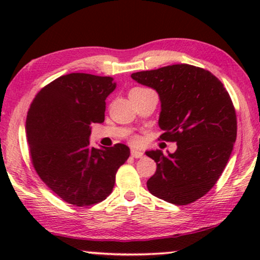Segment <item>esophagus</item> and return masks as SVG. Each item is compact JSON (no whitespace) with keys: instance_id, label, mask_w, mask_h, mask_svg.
Instances as JSON below:
<instances>
[{"instance_id":"1","label":"esophagus","mask_w":260,"mask_h":260,"mask_svg":"<svg viewBox=\"0 0 260 260\" xmlns=\"http://www.w3.org/2000/svg\"><path fill=\"white\" fill-rule=\"evenodd\" d=\"M143 155L144 154L141 150H136V149H133V150H131V156L135 158H142L143 157Z\"/></svg>"}]
</instances>
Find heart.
<instances>
[{"label": "heart", "mask_w": 260, "mask_h": 260, "mask_svg": "<svg viewBox=\"0 0 260 260\" xmlns=\"http://www.w3.org/2000/svg\"><path fill=\"white\" fill-rule=\"evenodd\" d=\"M143 90H147V88H144V87H134L133 90H131L130 92H135V91H143ZM131 142H133V143H138V142H140V137L138 136H131Z\"/></svg>", "instance_id": "obj_1"}]
</instances>
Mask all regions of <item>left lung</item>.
<instances>
[{"label": "left lung", "mask_w": 260, "mask_h": 260, "mask_svg": "<svg viewBox=\"0 0 260 260\" xmlns=\"http://www.w3.org/2000/svg\"><path fill=\"white\" fill-rule=\"evenodd\" d=\"M157 91L161 101L158 140L176 142L174 154L147 151L156 172L149 191L176 206L188 205L214 187L237 138V115L221 81L207 70L188 63L131 74Z\"/></svg>", "instance_id": "obj_1"}]
</instances>
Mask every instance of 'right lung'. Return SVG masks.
<instances>
[{"mask_svg": "<svg viewBox=\"0 0 260 260\" xmlns=\"http://www.w3.org/2000/svg\"><path fill=\"white\" fill-rule=\"evenodd\" d=\"M116 88L111 77L70 73L38 92L28 110L27 142L35 172L61 200L77 207L111 194L116 173L129 158L125 144L90 147L91 125L105 118V99Z\"/></svg>", "mask_w": 260, "mask_h": 260, "instance_id": "add662e5", "label": "right lung"}]
</instances>
